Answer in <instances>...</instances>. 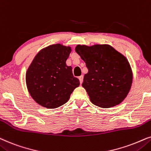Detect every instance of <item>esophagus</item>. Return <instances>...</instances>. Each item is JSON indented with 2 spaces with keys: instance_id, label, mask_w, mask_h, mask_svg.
I'll use <instances>...</instances> for the list:
<instances>
[{
  "instance_id": "obj_1",
  "label": "esophagus",
  "mask_w": 151,
  "mask_h": 151,
  "mask_svg": "<svg viewBox=\"0 0 151 151\" xmlns=\"http://www.w3.org/2000/svg\"><path fill=\"white\" fill-rule=\"evenodd\" d=\"M79 81H80V83H82V82H83V76L81 75L79 77Z\"/></svg>"
}]
</instances>
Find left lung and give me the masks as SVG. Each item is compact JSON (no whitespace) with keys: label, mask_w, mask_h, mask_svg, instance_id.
<instances>
[{"label":"left lung","mask_w":151,"mask_h":151,"mask_svg":"<svg viewBox=\"0 0 151 151\" xmlns=\"http://www.w3.org/2000/svg\"><path fill=\"white\" fill-rule=\"evenodd\" d=\"M75 51L88 70L82 86L92 103L103 108L122 103L132 82V70L127 59L109 45H78Z\"/></svg>","instance_id":"left-lung-1"}]
</instances>
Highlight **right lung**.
Wrapping results in <instances>:
<instances>
[{"mask_svg": "<svg viewBox=\"0 0 151 151\" xmlns=\"http://www.w3.org/2000/svg\"><path fill=\"white\" fill-rule=\"evenodd\" d=\"M71 47L55 44L43 48L36 55L26 72V85L33 99L52 109L65 104L79 86L71 66L65 62Z\"/></svg>", "mask_w": 151, "mask_h": 151, "instance_id": "1", "label": "right lung"}]
</instances>
